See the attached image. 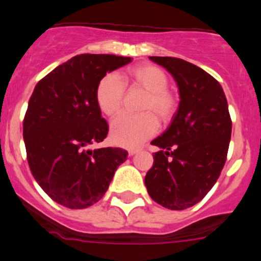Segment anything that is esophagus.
<instances>
[{"mask_svg": "<svg viewBox=\"0 0 261 261\" xmlns=\"http://www.w3.org/2000/svg\"><path fill=\"white\" fill-rule=\"evenodd\" d=\"M139 151H141L139 148H130V149H128V154H129V156H134V154L138 153Z\"/></svg>", "mask_w": 261, "mask_h": 261, "instance_id": "34e87169", "label": "esophagus"}]
</instances>
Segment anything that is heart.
<instances>
[{"instance_id":"obj_1","label":"heart","mask_w":261,"mask_h":261,"mask_svg":"<svg viewBox=\"0 0 261 261\" xmlns=\"http://www.w3.org/2000/svg\"><path fill=\"white\" fill-rule=\"evenodd\" d=\"M124 85L141 87L146 91L137 115H120L112 123L110 137L118 146L137 147L156 134L159 122L169 123L176 114L179 99L169 89L166 72L151 63H138L125 71L123 80L114 73L105 74L99 81L95 99L100 112L109 118L117 117L122 110Z\"/></svg>"}]
</instances>
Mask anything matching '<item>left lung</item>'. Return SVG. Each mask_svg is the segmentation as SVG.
Returning a JSON list of instances; mask_svg holds the SVG:
<instances>
[{"mask_svg": "<svg viewBox=\"0 0 261 261\" xmlns=\"http://www.w3.org/2000/svg\"><path fill=\"white\" fill-rule=\"evenodd\" d=\"M179 87L171 124L151 142L160 147L144 177L149 197L162 207H193L216 184L226 162L232 122L219 82L204 69L174 57H149Z\"/></svg>", "mask_w": 261, "mask_h": 261, "instance_id": "8db88e82", "label": "left lung"}]
</instances>
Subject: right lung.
<instances>
[{
  "label": "right lung",
  "instance_id": "1",
  "mask_svg": "<svg viewBox=\"0 0 261 261\" xmlns=\"http://www.w3.org/2000/svg\"><path fill=\"white\" fill-rule=\"evenodd\" d=\"M132 61L114 54H80L40 80L24 118L28 162L40 188L58 204L82 210L99 202L115 170L127 160L122 148L90 146L107 138L95 91L100 80Z\"/></svg>",
  "mask_w": 261,
  "mask_h": 261
}]
</instances>
